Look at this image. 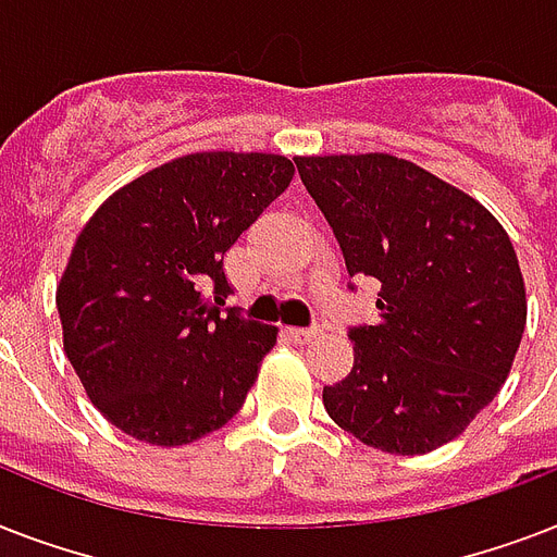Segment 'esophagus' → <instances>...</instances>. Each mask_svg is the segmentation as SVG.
I'll list each match as a JSON object with an SVG mask.
<instances>
[{"label":"esophagus","mask_w":557,"mask_h":557,"mask_svg":"<svg viewBox=\"0 0 557 557\" xmlns=\"http://www.w3.org/2000/svg\"><path fill=\"white\" fill-rule=\"evenodd\" d=\"M321 335V330H286V338L295 341V344H309Z\"/></svg>","instance_id":"1"}]
</instances>
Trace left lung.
<instances>
[{"instance_id":"8db88e82","label":"left lung","mask_w":557,"mask_h":557,"mask_svg":"<svg viewBox=\"0 0 557 557\" xmlns=\"http://www.w3.org/2000/svg\"><path fill=\"white\" fill-rule=\"evenodd\" d=\"M349 277L381 283L356 364L323 387L332 422L384 454L457 440L500 393L527 330V286L503 225L468 193L387 152L300 156Z\"/></svg>"}]
</instances>
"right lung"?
<instances>
[{
	"label": "right lung",
	"instance_id": "obj_1",
	"mask_svg": "<svg viewBox=\"0 0 557 557\" xmlns=\"http://www.w3.org/2000/svg\"><path fill=\"white\" fill-rule=\"evenodd\" d=\"M292 176L286 156L190 152L86 222L57 286L63 349L126 436L176 448L239 413L277 326L222 312V260Z\"/></svg>",
	"mask_w": 557,
	"mask_h": 557
}]
</instances>
